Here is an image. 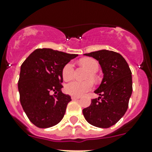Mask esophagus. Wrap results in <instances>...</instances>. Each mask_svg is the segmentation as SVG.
<instances>
[{
    "instance_id": "esophagus-1",
    "label": "esophagus",
    "mask_w": 152,
    "mask_h": 152,
    "mask_svg": "<svg viewBox=\"0 0 152 152\" xmlns=\"http://www.w3.org/2000/svg\"><path fill=\"white\" fill-rule=\"evenodd\" d=\"M80 97H79V96H72V100H77V99H80Z\"/></svg>"
}]
</instances>
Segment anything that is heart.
Segmentation results:
<instances>
[{
  "instance_id": "obj_1",
  "label": "heart",
  "mask_w": 152,
  "mask_h": 152,
  "mask_svg": "<svg viewBox=\"0 0 152 152\" xmlns=\"http://www.w3.org/2000/svg\"><path fill=\"white\" fill-rule=\"evenodd\" d=\"M80 64L85 66L91 72V76L93 77L94 73L96 72L99 69L98 62L91 58H86L80 61ZM74 75V64L72 62H68L62 69V77L64 80H70ZM93 87L92 83L91 81H72L65 86V91L69 95L73 96H82L84 94L91 90Z\"/></svg>"
}]
</instances>
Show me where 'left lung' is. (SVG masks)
Masks as SVG:
<instances>
[{
    "label": "left lung",
    "mask_w": 152,
    "mask_h": 152,
    "mask_svg": "<svg viewBox=\"0 0 152 152\" xmlns=\"http://www.w3.org/2000/svg\"><path fill=\"white\" fill-rule=\"evenodd\" d=\"M99 61L103 73L99 87L95 91L99 97L91 100L83 114L89 124L99 128L115 125L127 110L132 92V72L125 58L107 50L85 53Z\"/></svg>",
    "instance_id": "left-lung-1"
}]
</instances>
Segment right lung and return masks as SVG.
<instances>
[{"label": "right lung", "instance_id": "add662e5", "mask_svg": "<svg viewBox=\"0 0 152 152\" xmlns=\"http://www.w3.org/2000/svg\"><path fill=\"white\" fill-rule=\"evenodd\" d=\"M77 56L49 48L37 49L20 67L18 82L20 103L37 127H52L62 120L71 101L69 95L61 92L62 69Z\"/></svg>", "mask_w": 152, "mask_h": 152}]
</instances>
